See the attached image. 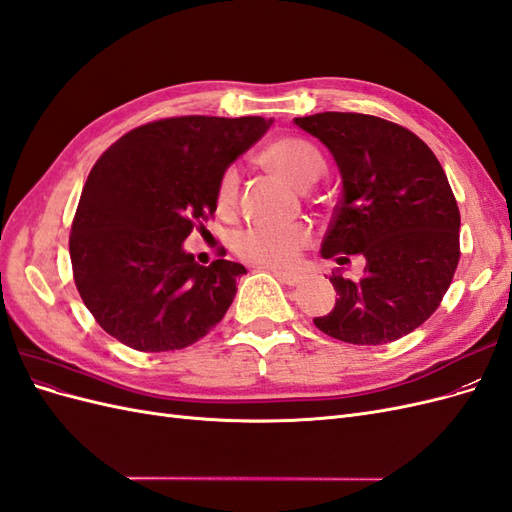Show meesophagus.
Instances as JSON below:
<instances>
[{"instance_id": "34e87169", "label": "esophagus", "mask_w": 512, "mask_h": 512, "mask_svg": "<svg viewBox=\"0 0 512 512\" xmlns=\"http://www.w3.org/2000/svg\"><path fill=\"white\" fill-rule=\"evenodd\" d=\"M273 275H275L277 280H280L282 284H286V286H297V284H301V280H303V277L297 275V273H286V271H277V269H273Z\"/></svg>"}]
</instances>
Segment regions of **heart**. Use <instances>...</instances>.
Masks as SVG:
<instances>
[{"label":"heart","instance_id":"b5f03b06","mask_svg":"<svg viewBox=\"0 0 512 512\" xmlns=\"http://www.w3.org/2000/svg\"><path fill=\"white\" fill-rule=\"evenodd\" d=\"M260 162L271 168L275 175L299 190L312 185L324 170L318 149L303 138L284 136L273 141L260 153ZM239 173L235 166L226 168L215 190L218 207L228 211L237 203ZM312 243V232L303 224L288 226H252L237 232L232 239V250L245 262L267 269H288L299 260L303 250Z\"/></svg>","mask_w":512,"mask_h":512}]
</instances>
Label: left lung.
<instances>
[{
  "mask_svg": "<svg viewBox=\"0 0 512 512\" xmlns=\"http://www.w3.org/2000/svg\"><path fill=\"white\" fill-rule=\"evenodd\" d=\"M294 123L327 145L342 198L322 241L339 265L365 258L359 280L331 275L339 299L314 318L329 337L380 346L436 312L459 265V207L444 168L408 128L363 113H316Z\"/></svg>",
  "mask_w": 512,
  "mask_h": 512,
  "instance_id": "obj_1",
  "label": "left lung"
}]
</instances>
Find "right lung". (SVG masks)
Returning a JSON list of instances; mask_svg holds the SVG:
<instances>
[{
	"label": "right lung",
	"instance_id": "1",
	"mask_svg": "<svg viewBox=\"0 0 512 512\" xmlns=\"http://www.w3.org/2000/svg\"><path fill=\"white\" fill-rule=\"evenodd\" d=\"M265 117L185 115L123 134L91 168L70 230L76 290L100 327L141 352L188 348L218 324L245 267L183 252L218 207L230 162Z\"/></svg>",
	"mask_w": 512,
	"mask_h": 512
}]
</instances>
